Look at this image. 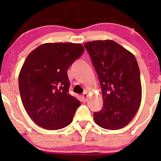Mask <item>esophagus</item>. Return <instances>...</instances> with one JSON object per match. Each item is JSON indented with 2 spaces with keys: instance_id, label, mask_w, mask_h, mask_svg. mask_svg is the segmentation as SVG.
Masks as SVG:
<instances>
[{
  "instance_id": "1",
  "label": "esophagus",
  "mask_w": 161,
  "mask_h": 161,
  "mask_svg": "<svg viewBox=\"0 0 161 161\" xmlns=\"http://www.w3.org/2000/svg\"><path fill=\"white\" fill-rule=\"evenodd\" d=\"M82 97H83V101H86L87 100V97H88V94H87V93H84L82 95Z\"/></svg>"
}]
</instances>
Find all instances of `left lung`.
I'll list each match as a JSON object with an SVG mask.
<instances>
[{
	"mask_svg": "<svg viewBox=\"0 0 161 161\" xmlns=\"http://www.w3.org/2000/svg\"><path fill=\"white\" fill-rule=\"evenodd\" d=\"M98 75L103 106L94 113L99 126L118 130L135 116L142 101L140 70L135 56L112 40L84 44Z\"/></svg>",
	"mask_w": 161,
	"mask_h": 161,
	"instance_id": "8db88e82",
	"label": "left lung"
}]
</instances>
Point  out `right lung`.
Here are the masks:
<instances>
[{"label":"right lung","mask_w":161,"mask_h":161,"mask_svg":"<svg viewBox=\"0 0 161 161\" xmlns=\"http://www.w3.org/2000/svg\"><path fill=\"white\" fill-rule=\"evenodd\" d=\"M80 44L45 43L26 58L19 89L26 112L42 128L58 130L72 122L80 102L69 93L67 69L82 56Z\"/></svg>","instance_id":"obj_1"}]
</instances>
